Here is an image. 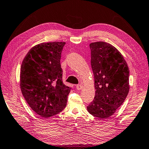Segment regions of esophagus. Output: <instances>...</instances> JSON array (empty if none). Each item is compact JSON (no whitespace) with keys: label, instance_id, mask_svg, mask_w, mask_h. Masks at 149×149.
Instances as JSON below:
<instances>
[{"label":"esophagus","instance_id":"1","mask_svg":"<svg viewBox=\"0 0 149 149\" xmlns=\"http://www.w3.org/2000/svg\"><path fill=\"white\" fill-rule=\"evenodd\" d=\"M76 88L77 90H81L83 89V85H81V84L77 85H76Z\"/></svg>","mask_w":149,"mask_h":149}]
</instances>
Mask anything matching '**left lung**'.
<instances>
[{
    "label": "left lung",
    "instance_id": "left-lung-1",
    "mask_svg": "<svg viewBox=\"0 0 149 149\" xmlns=\"http://www.w3.org/2000/svg\"><path fill=\"white\" fill-rule=\"evenodd\" d=\"M89 46L95 96L87 108L91 115L105 119L114 114L129 93L130 70L123 55L112 45L97 41Z\"/></svg>",
    "mask_w": 149,
    "mask_h": 149
}]
</instances>
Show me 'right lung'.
<instances>
[{
  "label": "right lung",
  "mask_w": 149,
  "mask_h": 149,
  "mask_svg": "<svg viewBox=\"0 0 149 149\" xmlns=\"http://www.w3.org/2000/svg\"><path fill=\"white\" fill-rule=\"evenodd\" d=\"M65 43L48 42L35 45L21 65L22 95L30 108L42 118L58 114L66 106L71 88L63 84L60 65Z\"/></svg>",
  "instance_id": "add662e5"
}]
</instances>
